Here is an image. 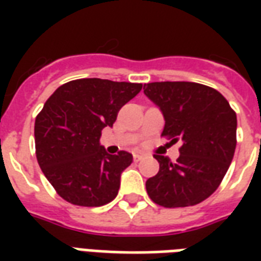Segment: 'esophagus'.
I'll return each instance as SVG.
<instances>
[{
    "instance_id": "esophagus-1",
    "label": "esophagus",
    "mask_w": 261,
    "mask_h": 261,
    "mask_svg": "<svg viewBox=\"0 0 261 261\" xmlns=\"http://www.w3.org/2000/svg\"><path fill=\"white\" fill-rule=\"evenodd\" d=\"M142 158H144V156H142V155H140V153H134V161H136V162L141 161Z\"/></svg>"
}]
</instances>
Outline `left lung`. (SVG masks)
<instances>
[{
  "label": "left lung",
  "mask_w": 261,
  "mask_h": 261,
  "mask_svg": "<svg viewBox=\"0 0 261 261\" xmlns=\"http://www.w3.org/2000/svg\"><path fill=\"white\" fill-rule=\"evenodd\" d=\"M144 93L164 114L162 136L181 140L180 156L153 155L159 172L145 183L149 198L166 208L190 207L211 196L236 148V113L214 88L196 82H151Z\"/></svg>",
  "instance_id": "obj_1"
}]
</instances>
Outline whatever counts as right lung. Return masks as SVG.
Listing matches in <instances>:
<instances>
[{
	"instance_id": "1",
	"label": "right lung",
	"mask_w": 261,
	"mask_h": 261,
	"mask_svg": "<svg viewBox=\"0 0 261 261\" xmlns=\"http://www.w3.org/2000/svg\"><path fill=\"white\" fill-rule=\"evenodd\" d=\"M141 89L142 84L82 78L61 85L46 100L35 121L36 158L65 201L100 207L116 198L121 172L133 155H110L99 140Z\"/></svg>"
}]
</instances>
